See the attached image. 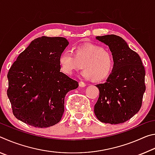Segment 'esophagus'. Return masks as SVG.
Instances as JSON below:
<instances>
[{
  "label": "esophagus",
  "instance_id": "esophagus-1",
  "mask_svg": "<svg viewBox=\"0 0 155 155\" xmlns=\"http://www.w3.org/2000/svg\"><path fill=\"white\" fill-rule=\"evenodd\" d=\"M79 86L80 87H85L86 86V83H84L83 81H79Z\"/></svg>",
  "mask_w": 155,
  "mask_h": 155
}]
</instances>
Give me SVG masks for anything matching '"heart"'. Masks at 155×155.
Returning a JSON list of instances; mask_svg holds the SVG:
<instances>
[{
	"mask_svg": "<svg viewBox=\"0 0 155 155\" xmlns=\"http://www.w3.org/2000/svg\"><path fill=\"white\" fill-rule=\"evenodd\" d=\"M59 64L65 74L71 75L76 70L82 68V76L85 78H93L95 81L104 80L111 74L114 68L115 60L108 50L97 44L78 46L74 53L65 50L59 56Z\"/></svg>",
	"mask_w": 155,
	"mask_h": 155,
	"instance_id": "heart-1",
	"label": "heart"
}]
</instances>
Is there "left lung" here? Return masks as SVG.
Instances as JSON below:
<instances>
[{
  "instance_id": "1",
  "label": "left lung",
  "mask_w": 155,
  "mask_h": 155,
  "mask_svg": "<svg viewBox=\"0 0 155 155\" xmlns=\"http://www.w3.org/2000/svg\"><path fill=\"white\" fill-rule=\"evenodd\" d=\"M96 39L109 46L115 64L106 82L96 85L100 94L94 114L102 122L124 123L137 114L142 104L145 69L139 54L121 37L107 35Z\"/></svg>"
}]
</instances>
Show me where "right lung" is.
<instances>
[{
    "instance_id": "add662e5",
    "label": "right lung",
    "mask_w": 155,
    "mask_h": 155,
    "mask_svg": "<svg viewBox=\"0 0 155 155\" xmlns=\"http://www.w3.org/2000/svg\"><path fill=\"white\" fill-rule=\"evenodd\" d=\"M69 44L61 37L42 36L21 52L7 74V96L14 116L25 124L46 128L58 123L64 99L78 83L60 72L59 59Z\"/></svg>"
}]
</instances>
